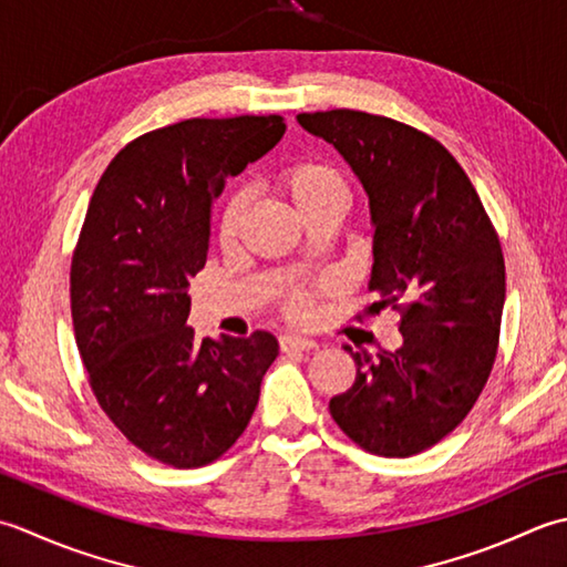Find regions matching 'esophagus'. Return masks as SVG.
<instances>
[{
  "instance_id": "esophagus-1",
  "label": "esophagus",
  "mask_w": 567,
  "mask_h": 567,
  "mask_svg": "<svg viewBox=\"0 0 567 567\" xmlns=\"http://www.w3.org/2000/svg\"><path fill=\"white\" fill-rule=\"evenodd\" d=\"M281 352H296V350H316L318 342L310 338H300V334H284L279 340Z\"/></svg>"
}]
</instances>
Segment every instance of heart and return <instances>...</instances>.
<instances>
[{"label": "heart", "mask_w": 567, "mask_h": 567, "mask_svg": "<svg viewBox=\"0 0 567 567\" xmlns=\"http://www.w3.org/2000/svg\"><path fill=\"white\" fill-rule=\"evenodd\" d=\"M276 188H279L293 210L300 217H308L318 210H342L348 203V183L332 166L322 164V161H296V164L286 166L279 178H276ZM247 200L245 195H233L225 205L223 219H219V241L229 247L237 237V229L241 217H245ZM291 316L298 320H306L310 316V300L306 296H293L288 303Z\"/></svg>", "instance_id": "1"}]
</instances>
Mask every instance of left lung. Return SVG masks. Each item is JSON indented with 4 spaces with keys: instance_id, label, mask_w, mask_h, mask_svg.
Here are the masks:
<instances>
[{
    "instance_id": "left-lung-1",
    "label": "left lung",
    "mask_w": 567,
    "mask_h": 567,
    "mask_svg": "<svg viewBox=\"0 0 567 567\" xmlns=\"http://www.w3.org/2000/svg\"><path fill=\"white\" fill-rule=\"evenodd\" d=\"M298 124L338 152L369 198V310H401L403 344L352 352L354 384L330 399L334 423L367 453L409 457L455 431L492 372L506 293L502 245L480 195L433 136L357 110Z\"/></svg>"
}]
</instances>
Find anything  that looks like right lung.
Instances as JSON below:
<instances>
[{
	"label": "right lung",
	"mask_w": 567,
	"mask_h": 567,
	"mask_svg": "<svg viewBox=\"0 0 567 567\" xmlns=\"http://www.w3.org/2000/svg\"><path fill=\"white\" fill-rule=\"evenodd\" d=\"M284 132L276 114L164 126L126 144L90 198L71 267L75 342L102 411L164 465L233 447L279 354L267 330L198 340L186 320L213 200Z\"/></svg>",
	"instance_id": "obj_1"
}]
</instances>
